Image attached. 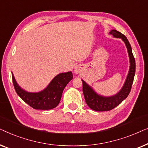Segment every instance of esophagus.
<instances>
[{"instance_id": "esophagus-1", "label": "esophagus", "mask_w": 148, "mask_h": 148, "mask_svg": "<svg viewBox=\"0 0 148 148\" xmlns=\"http://www.w3.org/2000/svg\"><path fill=\"white\" fill-rule=\"evenodd\" d=\"M79 71H80L79 68L75 67V73H79Z\"/></svg>"}]
</instances>
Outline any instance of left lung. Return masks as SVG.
I'll return each instance as SVG.
<instances>
[{"instance_id": "1", "label": "left lung", "mask_w": 148, "mask_h": 148, "mask_svg": "<svg viewBox=\"0 0 148 148\" xmlns=\"http://www.w3.org/2000/svg\"><path fill=\"white\" fill-rule=\"evenodd\" d=\"M110 34H112L114 38H121L125 42L129 54V60H130V67H129V73L127 75V79L122 89L116 94L112 96L105 97L98 95L88 84H87L82 79L83 92H84V98L87 104L92 110L100 111V112L111 110L120 104L128 96L131 92L135 73V58L132 53L131 46L127 38L125 37V35L115 29L111 30Z\"/></svg>"}]
</instances>
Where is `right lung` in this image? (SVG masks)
Instances as JSON below:
<instances>
[{
	"mask_svg": "<svg viewBox=\"0 0 148 148\" xmlns=\"http://www.w3.org/2000/svg\"><path fill=\"white\" fill-rule=\"evenodd\" d=\"M12 79L16 92L24 102L36 110H50L59 104L63 90L73 79V74L69 71L57 75L44 90L36 93L27 92L21 89L13 73Z\"/></svg>",
	"mask_w": 148,
	"mask_h": 148,
	"instance_id": "1",
	"label": "right lung"
}]
</instances>
